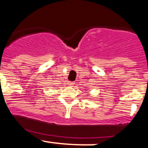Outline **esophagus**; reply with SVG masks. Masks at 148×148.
<instances>
[{
    "label": "esophagus",
    "mask_w": 148,
    "mask_h": 148,
    "mask_svg": "<svg viewBox=\"0 0 148 148\" xmlns=\"http://www.w3.org/2000/svg\"><path fill=\"white\" fill-rule=\"evenodd\" d=\"M69 85H71V86L74 85V82H69Z\"/></svg>",
    "instance_id": "esophagus-1"
}]
</instances>
